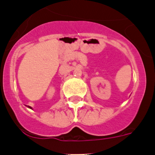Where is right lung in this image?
Returning a JSON list of instances; mask_svg holds the SVG:
<instances>
[{
	"mask_svg": "<svg viewBox=\"0 0 155 155\" xmlns=\"http://www.w3.org/2000/svg\"><path fill=\"white\" fill-rule=\"evenodd\" d=\"M26 107H28V108H30V109H32V108H31V107H29V106H26Z\"/></svg>",
	"mask_w": 155,
	"mask_h": 155,
	"instance_id": "obj_1",
	"label": "right lung"
}]
</instances>
